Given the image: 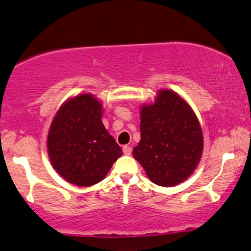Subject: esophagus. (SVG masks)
<instances>
[{"instance_id": "esophagus-1", "label": "esophagus", "mask_w": 251, "mask_h": 251, "mask_svg": "<svg viewBox=\"0 0 251 251\" xmlns=\"http://www.w3.org/2000/svg\"><path fill=\"white\" fill-rule=\"evenodd\" d=\"M122 150H123V154H125V155H130L131 154V148H130V147L125 146L122 148Z\"/></svg>"}]
</instances>
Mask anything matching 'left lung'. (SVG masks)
<instances>
[{
  "mask_svg": "<svg viewBox=\"0 0 251 251\" xmlns=\"http://www.w3.org/2000/svg\"><path fill=\"white\" fill-rule=\"evenodd\" d=\"M140 126L132 155L150 181L173 187L189 177L203 149L201 126L189 104L174 91L161 90L154 104L141 109Z\"/></svg>",
  "mask_w": 251,
  "mask_h": 251,
  "instance_id": "obj_1",
  "label": "left lung"
}]
</instances>
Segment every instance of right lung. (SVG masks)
<instances>
[{"mask_svg": "<svg viewBox=\"0 0 251 251\" xmlns=\"http://www.w3.org/2000/svg\"><path fill=\"white\" fill-rule=\"evenodd\" d=\"M101 119V102L90 94H82L64 103L52 120L49 158L56 172L70 183L79 187L99 183L122 155Z\"/></svg>", "mask_w": 251, "mask_h": 251, "instance_id": "1", "label": "right lung"}]
</instances>
